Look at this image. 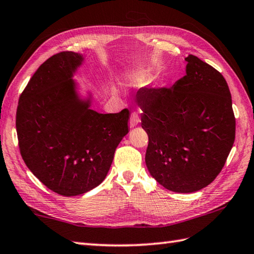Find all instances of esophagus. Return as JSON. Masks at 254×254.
<instances>
[{
	"label": "esophagus",
	"instance_id": "esophagus-1",
	"mask_svg": "<svg viewBox=\"0 0 254 254\" xmlns=\"http://www.w3.org/2000/svg\"><path fill=\"white\" fill-rule=\"evenodd\" d=\"M139 122H140V118H139V115L137 113H131V115H130V120H129V126H130V128H133V127H136L138 124H139Z\"/></svg>",
	"mask_w": 254,
	"mask_h": 254
}]
</instances>
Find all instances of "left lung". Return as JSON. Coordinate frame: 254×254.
I'll list each match as a JSON object with an SVG mask.
<instances>
[{"instance_id":"obj_1","label":"left lung","mask_w":254,"mask_h":254,"mask_svg":"<svg viewBox=\"0 0 254 254\" xmlns=\"http://www.w3.org/2000/svg\"><path fill=\"white\" fill-rule=\"evenodd\" d=\"M172 87H141V126L149 136L146 164L169 190L193 193L224 168L234 146L236 118L228 84L196 56Z\"/></svg>"}]
</instances>
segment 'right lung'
<instances>
[{
	"label": "right lung",
	"instance_id": "right-lung-1",
	"mask_svg": "<svg viewBox=\"0 0 254 254\" xmlns=\"http://www.w3.org/2000/svg\"><path fill=\"white\" fill-rule=\"evenodd\" d=\"M83 56L62 51L35 72L16 112L19 151L41 183L64 196L84 194L106 178L128 133L129 111L100 114L82 100L72 79Z\"/></svg>",
	"mask_w": 254,
	"mask_h": 254
}]
</instances>
